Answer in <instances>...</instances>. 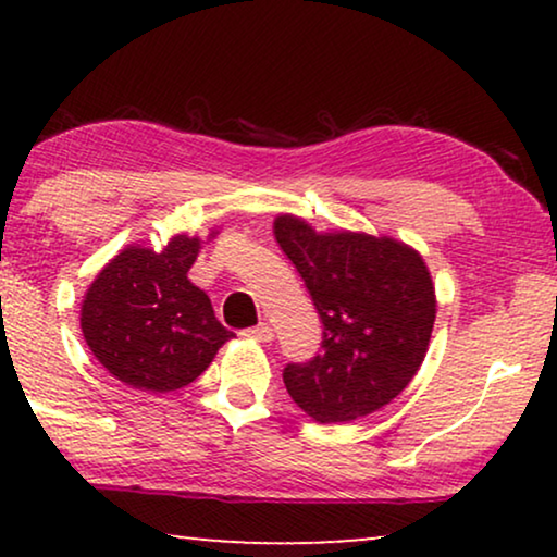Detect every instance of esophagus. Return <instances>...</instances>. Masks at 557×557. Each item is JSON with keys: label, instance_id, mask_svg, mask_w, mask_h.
<instances>
[{"label": "esophagus", "instance_id": "34e87169", "mask_svg": "<svg viewBox=\"0 0 557 557\" xmlns=\"http://www.w3.org/2000/svg\"><path fill=\"white\" fill-rule=\"evenodd\" d=\"M243 334H246V337H250V339H256V342H271L273 339V326L261 322L258 326H250V330H246Z\"/></svg>", "mask_w": 557, "mask_h": 557}]
</instances>
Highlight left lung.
<instances>
[{
	"label": "left lung",
	"instance_id": "obj_1",
	"mask_svg": "<svg viewBox=\"0 0 557 557\" xmlns=\"http://www.w3.org/2000/svg\"><path fill=\"white\" fill-rule=\"evenodd\" d=\"M273 235L324 324L322 352L284 370L296 406L319 423H347L398 398L436 322L423 256L391 235L317 233L296 215L273 220Z\"/></svg>",
	"mask_w": 557,
	"mask_h": 557
}]
</instances>
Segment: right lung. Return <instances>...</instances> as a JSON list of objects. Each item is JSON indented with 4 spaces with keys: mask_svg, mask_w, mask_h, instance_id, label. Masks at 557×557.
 <instances>
[{
    "mask_svg": "<svg viewBox=\"0 0 557 557\" xmlns=\"http://www.w3.org/2000/svg\"><path fill=\"white\" fill-rule=\"evenodd\" d=\"M200 248L202 240L185 233L172 235L162 250L126 246L88 286L83 337L121 383L147 393L177 391L200 377L233 337L210 296L187 278Z\"/></svg>",
    "mask_w": 557,
    "mask_h": 557,
    "instance_id": "right-lung-1",
    "label": "right lung"
}]
</instances>
